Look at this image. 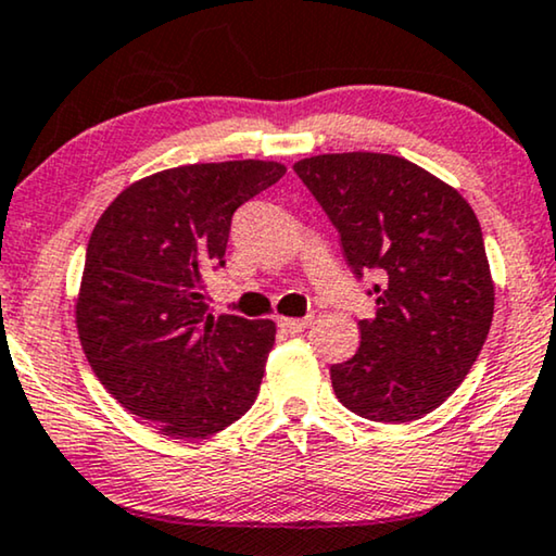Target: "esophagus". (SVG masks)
Wrapping results in <instances>:
<instances>
[{
    "instance_id": "34e87169",
    "label": "esophagus",
    "mask_w": 556,
    "mask_h": 556,
    "mask_svg": "<svg viewBox=\"0 0 556 556\" xmlns=\"http://www.w3.org/2000/svg\"><path fill=\"white\" fill-rule=\"evenodd\" d=\"M277 323H279L281 330L296 334V332L307 330V327L312 325V317H279Z\"/></svg>"
}]
</instances>
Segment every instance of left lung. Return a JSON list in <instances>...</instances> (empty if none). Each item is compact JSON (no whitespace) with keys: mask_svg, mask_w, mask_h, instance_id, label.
Returning a JSON list of instances; mask_svg holds the SVG:
<instances>
[{"mask_svg":"<svg viewBox=\"0 0 556 556\" xmlns=\"http://www.w3.org/2000/svg\"><path fill=\"white\" fill-rule=\"evenodd\" d=\"M294 170L340 231L355 277L380 275L357 353L330 367L334 395L378 424L424 418L464 382L494 317L479 218L401 155L323 153Z\"/></svg>","mask_w":556,"mask_h":556,"instance_id":"8db88e82","label":"left lung"}]
</instances>
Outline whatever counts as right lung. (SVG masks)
<instances>
[{
  "label": "right lung",
  "instance_id": "add662e5",
  "mask_svg": "<svg viewBox=\"0 0 556 556\" xmlns=\"http://www.w3.org/2000/svg\"><path fill=\"white\" fill-rule=\"evenodd\" d=\"M285 174L252 159L159 170L121 191L90 233L75 302L85 357L163 435L224 431L260 393L277 327L211 315L203 277L224 267L233 211Z\"/></svg>",
  "mask_w": 556,
  "mask_h": 556
}]
</instances>
